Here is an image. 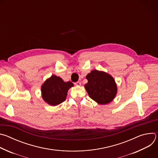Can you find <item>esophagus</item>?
Returning <instances> with one entry per match:
<instances>
[{"instance_id":"obj_1","label":"esophagus","mask_w":158,"mask_h":158,"mask_svg":"<svg viewBox=\"0 0 158 158\" xmlns=\"http://www.w3.org/2000/svg\"><path fill=\"white\" fill-rule=\"evenodd\" d=\"M74 84H75L76 85H77V86H80V85H81V82H79V81H77V82H75V83H74Z\"/></svg>"}]
</instances>
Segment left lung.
<instances>
[{
	"mask_svg": "<svg viewBox=\"0 0 158 158\" xmlns=\"http://www.w3.org/2000/svg\"><path fill=\"white\" fill-rule=\"evenodd\" d=\"M88 82L84 87L92 99L99 104L111 102L117 93V86L114 79L109 74L94 70L86 76Z\"/></svg>",
	"mask_w": 158,
	"mask_h": 158,
	"instance_id": "left-lung-1",
	"label": "left lung"
}]
</instances>
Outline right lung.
Here are the masks:
<instances>
[{
	"mask_svg": "<svg viewBox=\"0 0 158 158\" xmlns=\"http://www.w3.org/2000/svg\"><path fill=\"white\" fill-rule=\"evenodd\" d=\"M73 86L71 82H65L60 77L52 75L42 85V98L50 105H58L65 101L67 91Z\"/></svg>",
	"mask_w": 158,
	"mask_h": 158,
	"instance_id": "1",
	"label": "right lung"
}]
</instances>
